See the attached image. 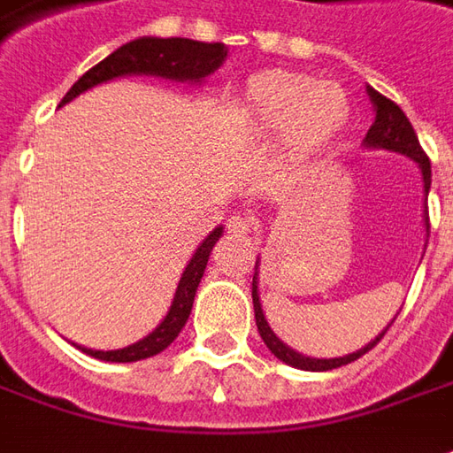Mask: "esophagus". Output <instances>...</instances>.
I'll return each mask as SVG.
<instances>
[{
    "mask_svg": "<svg viewBox=\"0 0 453 453\" xmlns=\"http://www.w3.org/2000/svg\"><path fill=\"white\" fill-rule=\"evenodd\" d=\"M227 230L233 233V235H238V238H245V235H250L252 233V220L248 218V215H233L230 218V226H227Z\"/></svg>",
    "mask_w": 453,
    "mask_h": 453,
    "instance_id": "34e87169",
    "label": "esophagus"
}]
</instances>
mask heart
<instances>
[{
  "mask_svg": "<svg viewBox=\"0 0 453 453\" xmlns=\"http://www.w3.org/2000/svg\"><path fill=\"white\" fill-rule=\"evenodd\" d=\"M238 111L252 136H280L290 158L307 161L342 134L349 104L337 84L303 72L265 69L242 84Z\"/></svg>",
  "mask_w": 453,
  "mask_h": 453,
  "instance_id": "heart-1",
  "label": "heart"
}]
</instances>
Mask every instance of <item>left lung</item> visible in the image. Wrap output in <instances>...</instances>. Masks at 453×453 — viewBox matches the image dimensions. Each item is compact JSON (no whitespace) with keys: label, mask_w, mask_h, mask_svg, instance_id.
<instances>
[{"label":"left lung","mask_w":453,"mask_h":453,"mask_svg":"<svg viewBox=\"0 0 453 453\" xmlns=\"http://www.w3.org/2000/svg\"><path fill=\"white\" fill-rule=\"evenodd\" d=\"M367 96L372 101V109H374V123L369 126L367 136H365V149L369 150H392V153H402L411 161L419 165L421 171V183H424V226H426V235H429V213H426V196H429V188H432V163L426 158V153L421 150L419 138L414 134L411 123L404 116V111L396 106L395 101H389L387 96H381L380 91H374L372 86H367ZM260 257L255 263V275H252V307H255V325H257V332L263 337V342L267 344V349L273 355L278 357L280 362L290 365L295 369H304V372H327V369H337L342 365H349L355 362L362 355H367L369 349L374 344L380 342L384 337V332L392 327V322L384 327V330L372 340L369 344H365L362 349H357L352 355L344 357H332V359H325V357H307L303 352H295L292 347L280 340L278 334L273 332L270 322H267L265 312H263V303H260V290H257V282H260Z\"/></svg>","instance_id":"obj_1"}]
</instances>
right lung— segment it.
Instances as JSON below:
<instances>
[{"label": "right lung", "instance_id": "1", "mask_svg": "<svg viewBox=\"0 0 453 453\" xmlns=\"http://www.w3.org/2000/svg\"><path fill=\"white\" fill-rule=\"evenodd\" d=\"M226 58V44H205V42H193V39H180V36H175V39L138 36L134 42L119 46L104 61H98L94 69H88L66 91V96L61 98L58 106L81 96L84 91L94 88V86L121 79V76H158V79H165V81H183V84L198 86ZM220 235H223V226L211 230V235L198 245V250L193 252V257L188 260L186 270L178 280L173 303H171L168 312L161 319V325L150 334H146L138 342L128 344V347H123V349H91V347H81L76 342H73V347H79L81 352H86L88 357H96L101 362H138V359H149V357L163 352L186 327L190 310H193L196 292H198L203 273H205V265H208V257H211V252H213L215 242L220 240Z\"/></svg>", "mask_w": 453, "mask_h": 453}]
</instances>
